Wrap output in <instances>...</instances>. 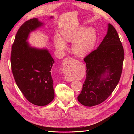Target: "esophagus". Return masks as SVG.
Returning <instances> with one entry per match:
<instances>
[{
	"mask_svg": "<svg viewBox=\"0 0 134 134\" xmlns=\"http://www.w3.org/2000/svg\"><path fill=\"white\" fill-rule=\"evenodd\" d=\"M75 60L71 58H68L65 59L63 63V68L64 69L65 73L68 74L69 72L71 71L75 67ZM65 79L69 82L73 80V78L69 74H66L65 76Z\"/></svg>",
	"mask_w": 134,
	"mask_h": 134,
	"instance_id": "34e87169",
	"label": "esophagus"
}]
</instances>
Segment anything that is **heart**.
Listing matches in <instances>:
<instances>
[{"instance_id": "b5f03b06", "label": "heart", "mask_w": 134, "mask_h": 134, "mask_svg": "<svg viewBox=\"0 0 134 134\" xmlns=\"http://www.w3.org/2000/svg\"><path fill=\"white\" fill-rule=\"evenodd\" d=\"M62 37L64 41H73L72 50L75 55L80 56L90 53L94 48L97 40L96 31L91 27L86 29L80 27L75 30H65L62 32ZM54 43L56 48L60 51L66 48V44L62 38L56 37Z\"/></svg>"}]
</instances>
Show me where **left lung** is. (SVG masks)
Wrapping results in <instances>:
<instances>
[{
  "label": "left lung",
  "mask_w": 134,
  "mask_h": 134,
  "mask_svg": "<svg viewBox=\"0 0 134 134\" xmlns=\"http://www.w3.org/2000/svg\"><path fill=\"white\" fill-rule=\"evenodd\" d=\"M124 51L118 34L108 23L107 35L96 50L84 59L86 79L79 102L92 107L102 103L118 84L122 73Z\"/></svg>",
  "instance_id": "1"
}]
</instances>
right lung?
I'll return each instance as SVG.
<instances>
[{"instance_id":"add662e5","label":"right lung","mask_w":134,"mask_h":134,"mask_svg":"<svg viewBox=\"0 0 134 134\" xmlns=\"http://www.w3.org/2000/svg\"><path fill=\"white\" fill-rule=\"evenodd\" d=\"M43 25L37 18L24 23L15 35L10 57L18 87L30 102L39 106L50 103L55 96L51 73L54 60L47 48L33 47L27 41L31 32Z\"/></svg>"}]
</instances>
